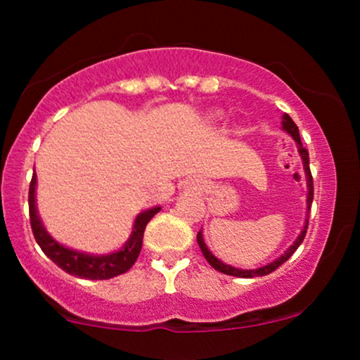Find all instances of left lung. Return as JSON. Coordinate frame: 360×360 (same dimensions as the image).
I'll use <instances>...</instances> for the list:
<instances>
[{
  "instance_id": "8db88e82",
  "label": "left lung",
  "mask_w": 360,
  "mask_h": 360,
  "mask_svg": "<svg viewBox=\"0 0 360 360\" xmlns=\"http://www.w3.org/2000/svg\"><path fill=\"white\" fill-rule=\"evenodd\" d=\"M283 128L284 130L288 131L289 135H291L292 139L296 140V143H298V150L301 154V159H303V164H304V172H307V181H308V212L309 208H311V203H313V176H311V171H309V154L307 148L303 147V143H301V139H300V130L298 127H296V123L292 122L291 117L289 115L284 113L283 115ZM307 230H308V220H307V225H304L303 232H301V235L298 238H296V242L292 243L289 249L284 252V255H281V257L278 260H274V262L267 264V266L264 267H259V269H252V271H245V269H237V267H232L229 266V264H223L221 260H218L214 255L212 254V252L208 250V247H206V243L203 240V235H201V232H198L196 238H198V245H200L201 252H203L205 259L208 260L210 266L213 267V269L220 271L223 272V274H229V276H235V278H255V276H267L271 274L272 271H276L278 267L281 266V264H284L286 260L291 257L292 254H295L296 249L301 245V242L304 240V235H307Z\"/></svg>"
}]
</instances>
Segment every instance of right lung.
Masks as SVG:
<instances>
[{"label":"right lung","instance_id":"obj_1","mask_svg":"<svg viewBox=\"0 0 360 360\" xmlns=\"http://www.w3.org/2000/svg\"><path fill=\"white\" fill-rule=\"evenodd\" d=\"M35 183L37 177L34 174L30 181V189H28V212H30L32 232H34V237L37 243L40 245V249L44 250V254L47 255L56 266H59L60 269L68 272V274L84 279H110L118 274H123V272H127L131 266H134L140 254V249H142L143 232H146L147 223L150 221V218L154 217L157 212H160L159 206H157V208L147 210V212L140 213L139 217L135 218L134 232H131V237L128 238V242L122 250L113 252V254L108 255H89L60 245V243H57L51 235L47 233L42 221H40L39 214H37Z\"/></svg>","mask_w":360,"mask_h":360}]
</instances>
